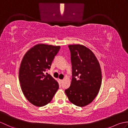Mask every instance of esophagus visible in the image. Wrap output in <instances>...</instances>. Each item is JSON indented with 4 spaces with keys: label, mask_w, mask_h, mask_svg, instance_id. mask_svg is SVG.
<instances>
[{
    "label": "esophagus",
    "mask_w": 128,
    "mask_h": 128,
    "mask_svg": "<svg viewBox=\"0 0 128 128\" xmlns=\"http://www.w3.org/2000/svg\"><path fill=\"white\" fill-rule=\"evenodd\" d=\"M59 82H60L62 83V81H63V80H60V79H59Z\"/></svg>",
    "instance_id": "obj_1"
}]
</instances>
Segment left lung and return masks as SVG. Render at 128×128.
<instances>
[{
    "label": "left lung",
    "instance_id": "1",
    "mask_svg": "<svg viewBox=\"0 0 128 128\" xmlns=\"http://www.w3.org/2000/svg\"><path fill=\"white\" fill-rule=\"evenodd\" d=\"M71 53L72 79L65 92L70 102L78 107L91 103L102 84V72L98 61L92 52L81 44L69 45Z\"/></svg>",
    "mask_w": 128,
    "mask_h": 128
}]
</instances>
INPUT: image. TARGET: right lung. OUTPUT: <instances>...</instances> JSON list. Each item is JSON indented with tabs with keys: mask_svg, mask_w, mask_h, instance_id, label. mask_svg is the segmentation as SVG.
Wrapping results in <instances>:
<instances>
[{
	"mask_svg": "<svg viewBox=\"0 0 128 128\" xmlns=\"http://www.w3.org/2000/svg\"><path fill=\"white\" fill-rule=\"evenodd\" d=\"M60 47L38 44L27 52L19 69V81L24 96L37 107L50 103L59 88V84L44 72L50 68Z\"/></svg>",
	"mask_w": 128,
	"mask_h": 128,
	"instance_id": "obj_1",
	"label": "right lung"
}]
</instances>
